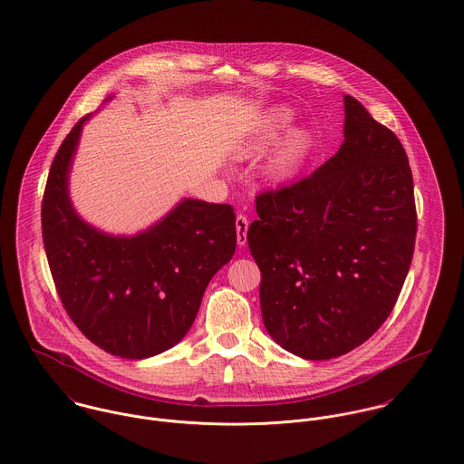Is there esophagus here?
<instances>
[{"label": "esophagus", "mask_w": 464, "mask_h": 464, "mask_svg": "<svg viewBox=\"0 0 464 464\" xmlns=\"http://www.w3.org/2000/svg\"><path fill=\"white\" fill-rule=\"evenodd\" d=\"M237 242L240 247H244L247 244V229H249V220L246 215H238L237 217Z\"/></svg>", "instance_id": "34e87169"}]
</instances>
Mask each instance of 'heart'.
Masks as SVG:
<instances>
[{
  "mask_svg": "<svg viewBox=\"0 0 464 464\" xmlns=\"http://www.w3.org/2000/svg\"><path fill=\"white\" fill-rule=\"evenodd\" d=\"M290 111L286 108H272L268 110L253 130L242 139L237 146L235 156L238 160H251L265 153L279 137L281 130L288 124ZM309 135L303 128L288 130L281 140L276 144L272 153L266 160L265 174L272 181H285L292 178L299 167L303 165L304 158L308 155Z\"/></svg>",
  "mask_w": 464,
  "mask_h": 464,
  "instance_id": "b5f03b06",
  "label": "heart"
}]
</instances>
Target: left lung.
Segmentation results:
<instances>
[{
    "label": "left lung",
    "instance_id": "obj_1",
    "mask_svg": "<svg viewBox=\"0 0 464 464\" xmlns=\"http://www.w3.org/2000/svg\"><path fill=\"white\" fill-rule=\"evenodd\" d=\"M343 102L338 153L306 178L257 194L247 231L266 333L311 361L351 353L384 324L414 253L404 146L358 100Z\"/></svg>",
    "mask_w": 464,
    "mask_h": 464
}]
</instances>
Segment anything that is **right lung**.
<instances>
[{
    "label": "right lung",
    "mask_w": 464,
    "mask_h": 464,
    "mask_svg": "<svg viewBox=\"0 0 464 464\" xmlns=\"http://www.w3.org/2000/svg\"><path fill=\"white\" fill-rule=\"evenodd\" d=\"M87 119L58 148L43 198V240L54 288L74 325L104 353L151 358L187 334L209 279L235 255V209L185 199L131 238L91 227L67 196L71 160Z\"/></svg>",
    "instance_id": "add662e5"
}]
</instances>
